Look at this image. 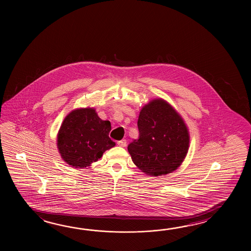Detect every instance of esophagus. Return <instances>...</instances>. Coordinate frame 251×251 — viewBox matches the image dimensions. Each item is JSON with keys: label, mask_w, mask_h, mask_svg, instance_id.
I'll return each mask as SVG.
<instances>
[{"label": "esophagus", "mask_w": 251, "mask_h": 251, "mask_svg": "<svg viewBox=\"0 0 251 251\" xmlns=\"http://www.w3.org/2000/svg\"><path fill=\"white\" fill-rule=\"evenodd\" d=\"M118 145L120 146V147H126V140L119 141V142H118Z\"/></svg>", "instance_id": "esophagus-1"}]
</instances>
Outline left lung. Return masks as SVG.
Returning <instances> with one entry per match:
<instances>
[{
	"mask_svg": "<svg viewBox=\"0 0 251 251\" xmlns=\"http://www.w3.org/2000/svg\"><path fill=\"white\" fill-rule=\"evenodd\" d=\"M139 139L128 145L133 163L147 176L172 173L189 148V131L179 113L165 100H150L139 114Z\"/></svg>",
	"mask_w": 251,
	"mask_h": 251,
	"instance_id": "left-lung-1",
	"label": "left lung"
}]
</instances>
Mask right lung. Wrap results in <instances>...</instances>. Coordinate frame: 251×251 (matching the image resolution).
<instances>
[{
  "label": "right lung",
  "instance_id": "right-lung-1",
  "mask_svg": "<svg viewBox=\"0 0 251 251\" xmlns=\"http://www.w3.org/2000/svg\"><path fill=\"white\" fill-rule=\"evenodd\" d=\"M111 124L102 120L94 107L74 109L60 126L56 144L61 158L75 169L90 167L116 143L109 138Z\"/></svg>",
  "mask_w": 251,
  "mask_h": 251
}]
</instances>
